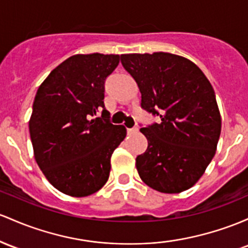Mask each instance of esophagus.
Returning a JSON list of instances; mask_svg holds the SVG:
<instances>
[{
    "instance_id": "esophagus-1",
    "label": "esophagus",
    "mask_w": 248,
    "mask_h": 248,
    "mask_svg": "<svg viewBox=\"0 0 248 248\" xmlns=\"http://www.w3.org/2000/svg\"><path fill=\"white\" fill-rule=\"evenodd\" d=\"M138 132V128H127V133H128V134H134V133H137Z\"/></svg>"
}]
</instances>
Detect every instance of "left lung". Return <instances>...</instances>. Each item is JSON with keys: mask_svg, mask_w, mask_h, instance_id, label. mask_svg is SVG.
<instances>
[{"mask_svg": "<svg viewBox=\"0 0 248 248\" xmlns=\"http://www.w3.org/2000/svg\"><path fill=\"white\" fill-rule=\"evenodd\" d=\"M121 63L138 83L141 107L160 118L140 129L148 141L135 160L141 180L161 193L190 188L213 159L221 132L213 87L197 64L175 54H124Z\"/></svg>", "mask_w": 248, "mask_h": 248, "instance_id": "8db88e82", "label": "left lung"}]
</instances>
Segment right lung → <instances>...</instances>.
<instances>
[{
  "label": "right lung",
  "instance_id": "add662e5",
  "mask_svg": "<svg viewBox=\"0 0 248 248\" xmlns=\"http://www.w3.org/2000/svg\"><path fill=\"white\" fill-rule=\"evenodd\" d=\"M120 55L78 54L50 72L32 103L29 133L34 156L47 180L75 198L101 189L109 178L110 156L126 138L105 109V80ZM99 111L100 118H94Z\"/></svg>",
  "mask_w": 248,
  "mask_h": 248
}]
</instances>
